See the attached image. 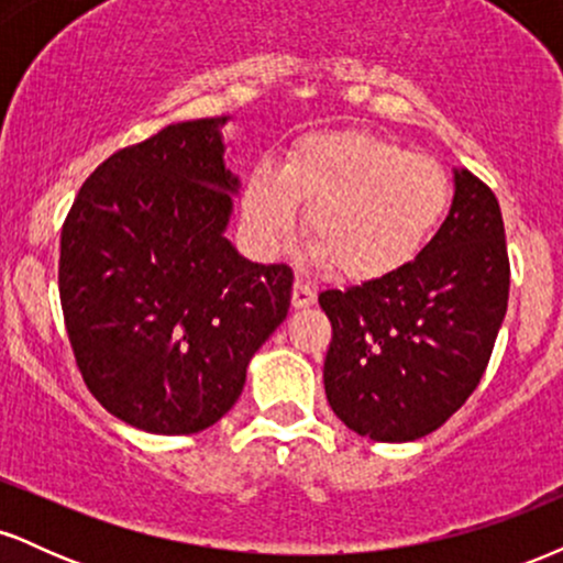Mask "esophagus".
Listing matches in <instances>:
<instances>
[{
	"mask_svg": "<svg viewBox=\"0 0 563 563\" xmlns=\"http://www.w3.org/2000/svg\"><path fill=\"white\" fill-rule=\"evenodd\" d=\"M314 299H318V294H314L312 283L303 280V277H296V283H294V307L296 309L312 307Z\"/></svg>",
	"mask_w": 563,
	"mask_h": 563,
	"instance_id": "obj_1",
	"label": "esophagus"
}]
</instances>
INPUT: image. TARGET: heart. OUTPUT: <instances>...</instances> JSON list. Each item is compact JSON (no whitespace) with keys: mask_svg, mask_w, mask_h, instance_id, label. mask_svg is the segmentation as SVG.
Instances as JSON below:
<instances>
[{"mask_svg":"<svg viewBox=\"0 0 563 563\" xmlns=\"http://www.w3.org/2000/svg\"><path fill=\"white\" fill-rule=\"evenodd\" d=\"M442 164L371 132L303 137L286 169L262 161L249 174L243 219L262 254L294 243L309 203L312 260L357 280L399 273L429 245L450 206Z\"/></svg>","mask_w":563,"mask_h":563,"instance_id":"1","label":"heart"}]
</instances>
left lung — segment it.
Returning <instances> with one entry per match:
<instances>
[{
  "label": "left lung",
  "instance_id": "obj_1",
  "mask_svg": "<svg viewBox=\"0 0 563 563\" xmlns=\"http://www.w3.org/2000/svg\"><path fill=\"white\" fill-rule=\"evenodd\" d=\"M495 192L455 169L450 214L399 273L322 290L333 328L322 380L335 416L373 442L437 431L479 386L508 307Z\"/></svg>",
  "mask_w": 563,
  "mask_h": 563
}]
</instances>
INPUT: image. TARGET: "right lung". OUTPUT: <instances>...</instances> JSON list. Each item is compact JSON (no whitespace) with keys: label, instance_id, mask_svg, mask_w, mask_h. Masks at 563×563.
<instances>
[{"label":"right lung","instance_id":"right-lung-1","mask_svg":"<svg viewBox=\"0 0 563 563\" xmlns=\"http://www.w3.org/2000/svg\"><path fill=\"white\" fill-rule=\"evenodd\" d=\"M222 119L169 124L102 161L60 232L63 318L84 384L151 434H198L241 397L286 320L288 264L243 260L224 232L238 177Z\"/></svg>","mask_w":563,"mask_h":563}]
</instances>
